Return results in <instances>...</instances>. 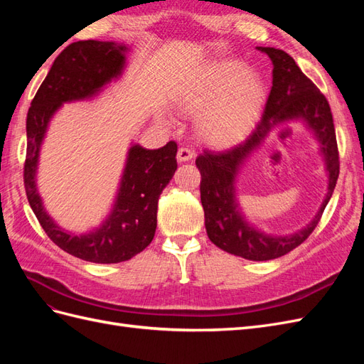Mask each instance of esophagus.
I'll return each mask as SVG.
<instances>
[{
	"mask_svg": "<svg viewBox=\"0 0 364 364\" xmlns=\"http://www.w3.org/2000/svg\"><path fill=\"white\" fill-rule=\"evenodd\" d=\"M193 156H194V151L191 149H188V147H181L178 150V161L179 162L190 161V159H193Z\"/></svg>",
	"mask_w": 364,
	"mask_h": 364,
	"instance_id": "esophagus-1",
	"label": "esophagus"
}]
</instances>
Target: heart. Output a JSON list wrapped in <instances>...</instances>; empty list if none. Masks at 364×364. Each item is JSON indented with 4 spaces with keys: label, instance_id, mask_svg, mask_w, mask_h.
I'll return each instance as SVG.
<instances>
[{
    "label": "heart",
    "instance_id": "heart-1",
    "mask_svg": "<svg viewBox=\"0 0 364 364\" xmlns=\"http://www.w3.org/2000/svg\"><path fill=\"white\" fill-rule=\"evenodd\" d=\"M264 87L243 65L228 60L208 63L179 95L181 111L197 117V134L214 146L238 139L255 119Z\"/></svg>",
    "mask_w": 364,
    "mask_h": 364
}]
</instances>
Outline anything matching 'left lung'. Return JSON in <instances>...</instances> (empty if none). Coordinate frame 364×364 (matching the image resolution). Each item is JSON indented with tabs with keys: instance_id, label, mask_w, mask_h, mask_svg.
Wrapping results in <instances>:
<instances>
[{
	"instance_id": "1",
	"label": "left lung",
	"mask_w": 364,
	"mask_h": 364,
	"mask_svg": "<svg viewBox=\"0 0 364 364\" xmlns=\"http://www.w3.org/2000/svg\"><path fill=\"white\" fill-rule=\"evenodd\" d=\"M258 50L266 53L273 63L272 90L262 117L243 142L223 151L203 150L197 156L196 165L202 176L200 200L209 240L232 255L250 261H269L291 252L310 237L331 199L340 162L331 107L325 95L287 53L272 47H258ZM290 120H302L321 142L328 173V193L310 225L291 236H267L250 227L239 213L233 186L235 176L268 132Z\"/></svg>"
}]
</instances>
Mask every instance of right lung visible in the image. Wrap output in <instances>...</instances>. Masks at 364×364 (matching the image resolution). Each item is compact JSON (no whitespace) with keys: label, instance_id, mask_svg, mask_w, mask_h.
<instances>
[{"label":"right lung","instance_id":"right-lung-1","mask_svg":"<svg viewBox=\"0 0 364 364\" xmlns=\"http://www.w3.org/2000/svg\"><path fill=\"white\" fill-rule=\"evenodd\" d=\"M126 51L127 47L117 42L70 43L53 62L27 114L24 185L33 213L54 245L70 255L97 264L127 261L151 243L159 196L178 168V144L170 141L156 150L132 146L111 214L100 228L83 235L59 228L43 208L36 188L39 150L54 112L67 102L94 97L119 77L126 65Z\"/></svg>","mask_w":364,"mask_h":364}]
</instances>
